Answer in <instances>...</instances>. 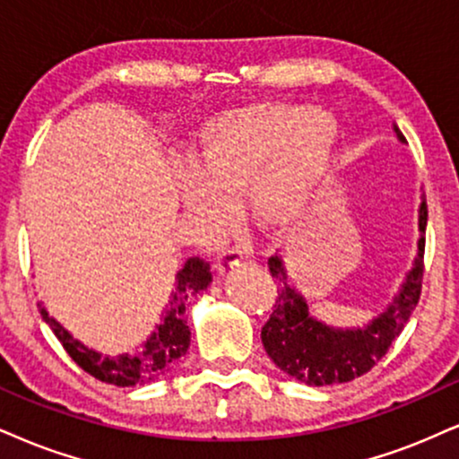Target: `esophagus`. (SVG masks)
Here are the masks:
<instances>
[{
    "instance_id": "34e87169",
    "label": "esophagus",
    "mask_w": 459,
    "mask_h": 459,
    "mask_svg": "<svg viewBox=\"0 0 459 459\" xmlns=\"http://www.w3.org/2000/svg\"><path fill=\"white\" fill-rule=\"evenodd\" d=\"M240 259H242V253H240V251H234V248H228V251L219 253L217 259H214V270H217V273H219L221 276L228 274V273H231V270L236 268V265L240 264Z\"/></svg>"
}]
</instances>
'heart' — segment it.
Returning <instances> with one entry per match:
<instances>
[{"instance_id": "heart-1", "label": "heart", "mask_w": 459, "mask_h": 459, "mask_svg": "<svg viewBox=\"0 0 459 459\" xmlns=\"http://www.w3.org/2000/svg\"><path fill=\"white\" fill-rule=\"evenodd\" d=\"M341 126L332 112L291 101H259L202 123L178 177L185 211L219 225L242 202L259 230H290L307 212L336 155Z\"/></svg>"}]
</instances>
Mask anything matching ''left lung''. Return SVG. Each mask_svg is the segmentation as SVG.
<instances>
[{
	"label": "left lung",
	"mask_w": 459,
	"mask_h": 459,
	"mask_svg": "<svg viewBox=\"0 0 459 459\" xmlns=\"http://www.w3.org/2000/svg\"><path fill=\"white\" fill-rule=\"evenodd\" d=\"M394 134L406 144V138L395 123ZM426 223V197H421L420 240L412 268L406 273L403 285L385 310L359 327H333L310 315L307 298L293 287L282 257H270L268 268L279 281V296L268 324L262 327V342L268 358L285 375L313 387L338 385L366 375L387 353L420 302Z\"/></svg>",
	"instance_id": "1"
}]
</instances>
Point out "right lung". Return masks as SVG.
Here are the masks:
<instances>
[{
  "instance_id": "1",
  "label": "right lung",
  "mask_w": 459,
  "mask_h": 459,
  "mask_svg": "<svg viewBox=\"0 0 459 459\" xmlns=\"http://www.w3.org/2000/svg\"><path fill=\"white\" fill-rule=\"evenodd\" d=\"M212 282L211 264L200 257H189L183 264V268L177 273L174 291L169 296L166 308L160 316V324L143 347H138L134 353H118L104 355L72 336L55 316L48 315L47 307L42 302L38 304L39 315L47 321L59 342L64 344L67 355L82 368L84 372L98 378L101 383H110L117 387H132L144 385V383L155 381L166 375L177 361L183 358L189 349L191 330L186 325L185 310L186 299L206 290Z\"/></svg>"
}]
</instances>
